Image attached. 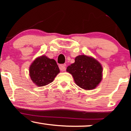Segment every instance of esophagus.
I'll return each instance as SVG.
<instances>
[{"label":"esophagus","mask_w":131,"mask_h":131,"mask_svg":"<svg viewBox=\"0 0 131 131\" xmlns=\"http://www.w3.org/2000/svg\"><path fill=\"white\" fill-rule=\"evenodd\" d=\"M66 64H60V65L59 66V68L60 70L61 71H64L66 70Z\"/></svg>","instance_id":"esophagus-1"}]
</instances>
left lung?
Segmentation results:
<instances>
[{
	"label": "left lung",
	"instance_id": "left-lung-1",
	"mask_svg": "<svg viewBox=\"0 0 131 131\" xmlns=\"http://www.w3.org/2000/svg\"><path fill=\"white\" fill-rule=\"evenodd\" d=\"M67 71L72 74L78 86L85 90L95 89L102 79L100 63L84 55L76 57L75 62L67 67Z\"/></svg>",
	"mask_w": 131,
	"mask_h": 131
}]
</instances>
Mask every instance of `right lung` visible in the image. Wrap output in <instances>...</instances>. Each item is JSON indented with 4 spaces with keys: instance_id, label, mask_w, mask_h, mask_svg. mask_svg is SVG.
I'll list each match as a JSON object with an SVG mask.
<instances>
[{
    "instance_id": "add662e5",
    "label": "right lung",
    "mask_w": 131,
    "mask_h": 131,
    "mask_svg": "<svg viewBox=\"0 0 131 131\" xmlns=\"http://www.w3.org/2000/svg\"><path fill=\"white\" fill-rule=\"evenodd\" d=\"M59 73V68L55 60L45 55L37 58L29 68L31 80L40 87L51 83Z\"/></svg>"
}]
</instances>
